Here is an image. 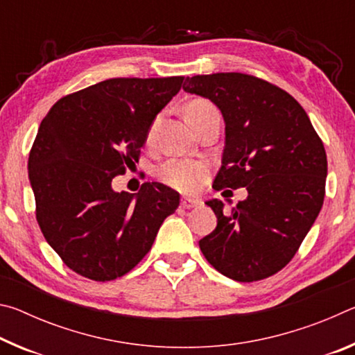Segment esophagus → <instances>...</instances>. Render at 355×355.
<instances>
[{"mask_svg":"<svg viewBox=\"0 0 355 355\" xmlns=\"http://www.w3.org/2000/svg\"><path fill=\"white\" fill-rule=\"evenodd\" d=\"M200 205H202V200L196 199V197H183L182 199V207L186 209H192V208L200 207Z\"/></svg>","mask_w":355,"mask_h":355,"instance_id":"1","label":"esophagus"}]
</instances>
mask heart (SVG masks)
<instances>
[{
	"instance_id": "obj_1",
	"label": "heart",
	"mask_w": 355,
	"mask_h": 355,
	"mask_svg": "<svg viewBox=\"0 0 355 355\" xmlns=\"http://www.w3.org/2000/svg\"><path fill=\"white\" fill-rule=\"evenodd\" d=\"M209 110H216V107L207 100L196 98L186 105L184 114ZM208 173L209 169L205 163L191 159H169L156 169V177H158L161 183L182 192H192L199 189L200 184L207 180Z\"/></svg>"
}]
</instances>
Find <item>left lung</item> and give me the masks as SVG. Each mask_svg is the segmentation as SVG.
<instances>
[{"label":"left lung","instance_id":"1","mask_svg":"<svg viewBox=\"0 0 355 355\" xmlns=\"http://www.w3.org/2000/svg\"><path fill=\"white\" fill-rule=\"evenodd\" d=\"M183 89L211 100L225 122L213 188L248 189L230 213L208 200L218 225L199 241L208 263L236 282L285 268L321 211L327 156L307 112L274 84L245 73L186 78ZM228 192V191H224Z\"/></svg>","mask_w":355,"mask_h":355}]
</instances>
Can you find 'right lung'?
I'll return each instance as SVG.
<instances>
[{"label":"right lung","instance_id":"1","mask_svg":"<svg viewBox=\"0 0 355 355\" xmlns=\"http://www.w3.org/2000/svg\"><path fill=\"white\" fill-rule=\"evenodd\" d=\"M183 76L112 78L70 94L42 120L28 171L35 218L62 261L95 282L122 277L152 249L180 205L166 184L116 192L112 178L139 161L148 130Z\"/></svg>","mask_w":355,"mask_h":355}]
</instances>
